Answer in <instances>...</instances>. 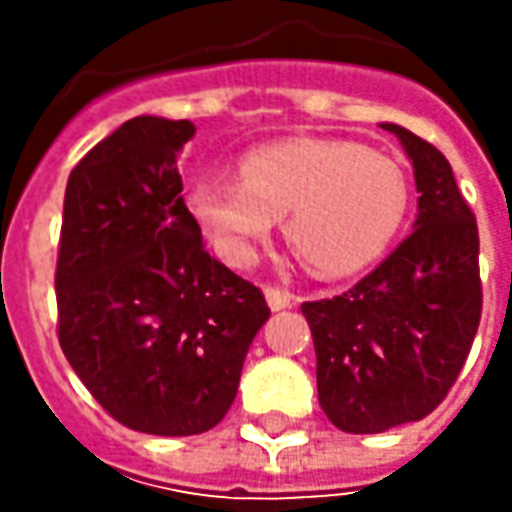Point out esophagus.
<instances>
[{
  "mask_svg": "<svg viewBox=\"0 0 512 512\" xmlns=\"http://www.w3.org/2000/svg\"><path fill=\"white\" fill-rule=\"evenodd\" d=\"M265 296H267V305L270 310H285V307L296 305V296L285 290V287H276V285H265Z\"/></svg>",
  "mask_w": 512,
  "mask_h": 512,
  "instance_id": "esophagus-1",
  "label": "esophagus"
}]
</instances>
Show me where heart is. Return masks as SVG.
Returning <instances> with one entry per match:
<instances>
[{
	"instance_id": "1",
	"label": "heart",
	"mask_w": 512,
	"mask_h": 512,
	"mask_svg": "<svg viewBox=\"0 0 512 512\" xmlns=\"http://www.w3.org/2000/svg\"><path fill=\"white\" fill-rule=\"evenodd\" d=\"M410 207L404 168L379 150L344 139H285L253 148L239 179L207 176L190 210L230 265L247 267L256 245L285 216V239L302 265L342 279L373 265Z\"/></svg>"
}]
</instances>
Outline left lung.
<instances>
[{
	"instance_id": "1",
	"label": "left lung",
	"mask_w": 512,
	"mask_h": 512,
	"mask_svg": "<svg viewBox=\"0 0 512 512\" xmlns=\"http://www.w3.org/2000/svg\"><path fill=\"white\" fill-rule=\"evenodd\" d=\"M419 196L416 230L342 296L305 302L316 387L344 433H382L419 422L462 373L482 319L479 227L453 168L399 125Z\"/></svg>"
}]
</instances>
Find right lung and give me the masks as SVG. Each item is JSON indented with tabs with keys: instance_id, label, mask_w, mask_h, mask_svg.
<instances>
[{
	"instance_id": "right-lung-1",
	"label": "right lung",
	"mask_w": 512,
	"mask_h": 512,
	"mask_svg": "<svg viewBox=\"0 0 512 512\" xmlns=\"http://www.w3.org/2000/svg\"><path fill=\"white\" fill-rule=\"evenodd\" d=\"M187 119L136 116L70 170L56 259L59 344L116 422L196 436L225 419L265 293L205 250L182 199Z\"/></svg>"
}]
</instances>
